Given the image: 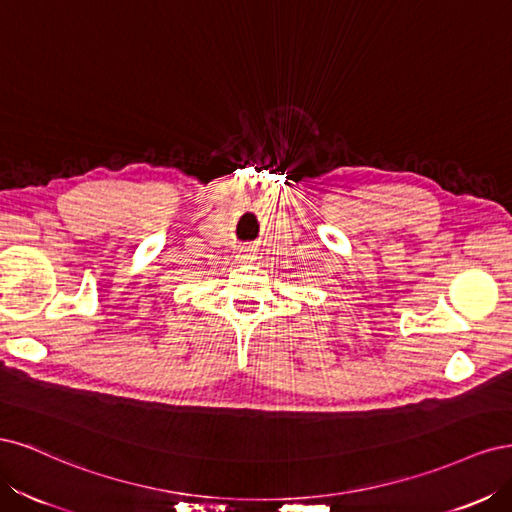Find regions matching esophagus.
I'll return each mask as SVG.
<instances>
[{
	"instance_id": "obj_1",
	"label": "esophagus",
	"mask_w": 512,
	"mask_h": 512,
	"mask_svg": "<svg viewBox=\"0 0 512 512\" xmlns=\"http://www.w3.org/2000/svg\"><path fill=\"white\" fill-rule=\"evenodd\" d=\"M239 258H241V260H252V252H250V250H241V252H239Z\"/></svg>"
}]
</instances>
